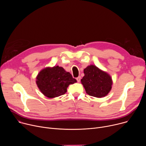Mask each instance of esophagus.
<instances>
[{
	"label": "esophagus",
	"mask_w": 146,
	"mask_h": 146,
	"mask_svg": "<svg viewBox=\"0 0 146 146\" xmlns=\"http://www.w3.org/2000/svg\"><path fill=\"white\" fill-rule=\"evenodd\" d=\"M76 80H77V82H80V80H81V77H80V76H78V77L76 78Z\"/></svg>",
	"instance_id": "34e87169"
}]
</instances>
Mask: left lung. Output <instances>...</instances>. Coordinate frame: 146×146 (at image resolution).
<instances>
[{
	"mask_svg": "<svg viewBox=\"0 0 146 146\" xmlns=\"http://www.w3.org/2000/svg\"><path fill=\"white\" fill-rule=\"evenodd\" d=\"M84 76L81 80L87 94L100 98L106 96L111 91L113 84L111 77L94 65L84 69Z\"/></svg>",
	"mask_w": 146,
	"mask_h": 146,
	"instance_id": "1",
	"label": "left lung"
}]
</instances>
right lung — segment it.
Listing matches in <instances>:
<instances>
[{
    "label": "right lung",
    "instance_id": "obj_1",
    "mask_svg": "<svg viewBox=\"0 0 146 146\" xmlns=\"http://www.w3.org/2000/svg\"><path fill=\"white\" fill-rule=\"evenodd\" d=\"M36 79L40 92L48 98L64 95L69 86L77 82L69 72L59 66L44 68L38 73Z\"/></svg>",
    "mask_w": 146,
    "mask_h": 146
}]
</instances>
